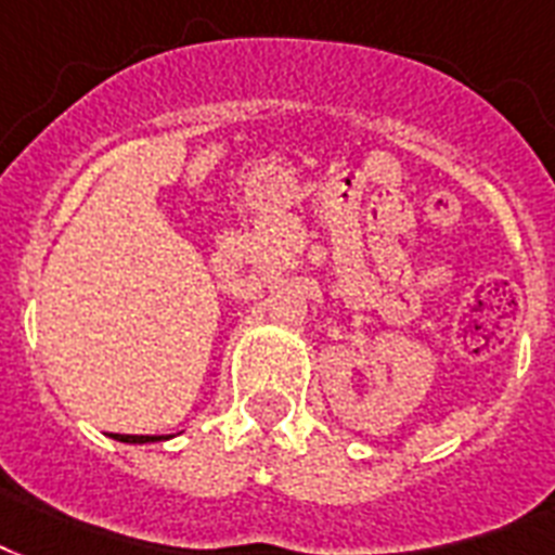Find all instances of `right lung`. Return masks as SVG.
<instances>
[{
  "label": "right lung",
  "mask_w": 555,
  "mask_h": 555,
  "mask_svg": "<svg viewBox=\"0 0 555 555\" xmlns=\"http://www.w3.org/2000/svg\"><path fill=\"white\" fill-rule=\"evenodd\" d=\"M121 442H150V437H139V434H118Z\"/></svg>",
  "instance_id": "obj_1"
}]
</instances>
